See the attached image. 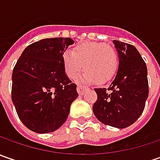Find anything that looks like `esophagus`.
<instances>
[{
    "mask_svg": "<svg viewBox=\"0 0 160 160\" xmlns=\"http://www.w3.org/2000/svg\"><path fill=\"white\" fill-rule=\"evenodd\" d=\"M87 89H88V88L85 87V86H83V85H77V92H78L80 95H83V93H84V92Z\"/></svg>",
    "mask_w": 160,
    "mask_h": 160,
    "instance_id": "obj_1",
    "label": "esophagus"
}]
</instances>
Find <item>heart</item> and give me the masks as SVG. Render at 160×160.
Here are the masks:
<instances>
[{
	"label": "heart",
	"mask_w": 160,
	"mask_h": 160,
	"mask_svg": "<svg viewBox=\"0 0 160 160\" xmlns=\"http://www.w3.org/2000/svg\"><path fill=\"white\" fill-rule=\"evenodd\" d=\"M62 60L65 73L69 78L75 79L83 68L86 70L81 77L84 83H107L118 68L117 51L103 42H81L71 52L65 53Z\"/></svg>",
	"instance_id": "obj_1"
}]
</instances>
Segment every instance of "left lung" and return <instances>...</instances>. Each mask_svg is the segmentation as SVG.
Masks as SVG:
<instances>
[{
	"label": "left lung",
	"mask_w": 160,
	"mask_h": 160,
	"mask_svg": "<svg viewBox=\"0 0 160 160\" xmlns=\"http://www.w3.org/2000/svg\"><path fill=\"white\" fill-rule=\"evenodd\" d=\"M113 43L119 58L118 69L109 87L95 88L98 99L92 110L97 119L108 126L126 128L143 112L149 95L148 71L133 45L118 40Z\"/></svg>",
	"instance_id": "obj_1"
}]
</instances>
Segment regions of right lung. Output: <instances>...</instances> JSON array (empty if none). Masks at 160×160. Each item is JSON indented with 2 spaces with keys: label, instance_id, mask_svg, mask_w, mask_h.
Here are the masks:
<instances>
[{
  "label": "right lung",
  "instance_id": "obj_1",
  "mask_svg": "<svg viewBox=\"0 0 160 160\" xmlns=\"http://www.w3.org/2000/svg\"><path fill=\"white\" fill-rule=\"evenodd\" d=\"M71 38H46L28 45L12 72L11 98L21 122L37 133L56 131L78 96L66 75L63 54Z\"/></svg>",
  "mask_w": 160,
  "mask_h": 160
}]
</instances>
